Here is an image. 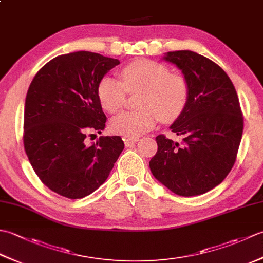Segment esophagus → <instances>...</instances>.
<instances>
[{
  "label": "esophagus",
  "instance_id": "1",
  "mask_svg": "<svg viewBox=\"0 0 263 263\" xmlns=\"http://www.w3.org/2000/svg\"><path fill=\"white\" fill-rule=\"evenodd\" d=\"M139 141V138H125L124 139V143H125V146L126 147H131L132 144H135V143H137Z\"/></svg>",
  "mask_w": 263,
  "mask_h": 263
}]
</instances>
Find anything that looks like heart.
I'll list each match as a JSON object with an SVG mask.
<instances>
[{
    "instance_id": "obj_1",
    "label": "heart",
    "mask_w": 263,
    "mask_h": 263,
    "mask_svg": "<svg viewBox=\"0 0 263 263\" xmlns=\"http://www.w3.org/2000/svg\"><path fill=\"white\" fill-rule=\"evenodd\" d=\"M122 81L111 77L100 80L97 95L102 107L115 114L124 107L127 93H137L140 108L124 111L110 122L111 131L138 138L153 128L159 119L170 123L181 116L189 99L184 76L171 72L164 63L148 59L132 61L121 69Z\"/></svg>"
}]
</instances>
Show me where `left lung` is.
Masks as SVG:
<instances>
[{"label": "left lung", "instance_id": "left-lung-1", "mask_svg": "<svg viewBox=\"0 0 263 263\" xmlns=\"http://www.w3.org/2000/svg\"><path fill=\"white\" fill-rule=\"evenodd\" d=\"M164 59L182 70L189 99L171 125L182 142L156 137L150 171L177 195L203 194L224 181L236 161L244 125L239 100L230 77L211 60L191 51L167 52Z\"/></svg>", "mask_w": 263, "mask_h": 263}]
</instances>
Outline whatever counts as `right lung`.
<instances>
[{
	"instance_id": "1",
	"label": "right lung",
	"mask_w": 263,
	"mask_h": 263,
	"mask_svg": "<svg viewBox=\"0 0 263 263\" xmlns=\"http://www.w3.org/2000/svg\"><path fill=\"white\" fill-rule=\"evenodd\" d=\"M116 59L92 52L54 58L39 70L28 89L24 116V146L33 171L45 185L62 197L81 199L107 180L124 149L119 136L102 133L106 115L97 88Z\"/></svg>"
}]
</instances>
